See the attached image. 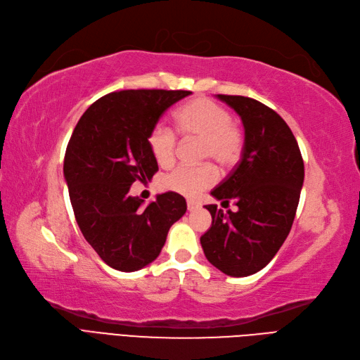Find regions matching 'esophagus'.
Listing matches in <instances>:
<instances>
[{
    "label": "esophagus",
    "instance_id": "esophagus-1",
    "mask_svg": "<svg viewBox=\"0 0 360 360\" xmlns=\"http://www.w3.org/2000/svg\"><path fill=\"white\" fill-rule=\"evenodd\" d=\"M198 207H200V205H198V202H195L192 200H188V210H189V212H193V210H196Z\"/></svg>",
    "mask_w": 360,
    "mask_h": 360
}]
</instances>
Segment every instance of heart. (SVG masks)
<instances>
[{
	"label": "heart",
	"instance_id": "1",
	"mask_svg": "<svg viewBox=\"0 0 360 360\" xmlns=\"http://www.w3.org/2000/svg\"><path fill=\"white\" fill-rule=\"evenodd\" d=\"M174 119L176 129L184 140H200L198 158L201 160H213L220 168H231L240 160L244 135L223 105L208 98H195L176 111ZM147 143L159 165L169 167L176 160L177 137L164 123L150 129ZM216 179L217 172L212 164L181 165L168 172L162 179V186L184 196H196L213 186Z\"/></svg>",
	"mask_w": 360,
	"mask_h": 360
}]
</instances>
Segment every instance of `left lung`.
I'll return each mask as SVG.
<instances>
[{
    "instance_id": "8db88e82",
    "label": "left lung",
    "mask_w": 360,
    "mask_h": 360,
    "mask_svg": "<svg viewBox=\"0 0 360 360\" xmlns=\"http://www.w3.org/2000/svg\"><path fill=\"white\" fill-rule=\"evenodd\" d=\"M237 111L244 127L241 160L212 195L237 205L223 213L205 208L212 226L201 237L208 262L231 277L265 268L288 238L304 183V160L288 123L253 98L217 95ZM221 202V204H223Z\"/></svg>"
}]
</instances>
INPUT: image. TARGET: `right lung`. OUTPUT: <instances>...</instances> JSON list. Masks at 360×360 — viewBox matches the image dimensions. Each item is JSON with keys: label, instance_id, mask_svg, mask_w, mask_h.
I'll use <instances>...</instances> for the list:
<instances>
[{"label": "right lung", "instance_id": "add662e5", "mask_svg": "<svg viewBox=\"0 0 360 360\" xmlns=\"http://www.w3.org/2000/svg\"><path fill=\"white\" fill-rule=\"evenodd\" d=\"M191 91L139 89L104 95L84 111L72 131L64 177L77 225L104 262L123 272L159 256L172 223L186 213L176 192L143 205L131 196L134 181L150 180L158 162L147 137L164 111Z\"/></svg>", "mask_w": 360, "mask_h": 360}]
</instances>
